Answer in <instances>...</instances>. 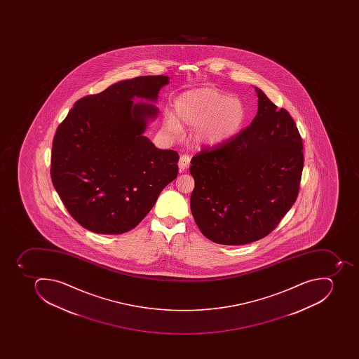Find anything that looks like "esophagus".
<instances>
[{"label":"esophagus","mask_w":359,"mask_h":359,"mask_svg":"<svg viewBox=\"0 0 359 359\" xmlns=\"http://www.w3.org/2000/svg\"><path fill=\"white\" fill-rule=\"evenodd\" d=\"M189 163H191V157H189V155H182L181 158H180V161H178L180 170L183 172V170H187L189 166Z\"/></svg>","instance_id":"obj_1"}]
</instances>
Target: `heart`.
Instances as JSON below:
<instances>
[{
	"mask_svg": "<svg viewBox=\"0 0 359 359\" xmlns=\"http://www.w3.org/2000/svg\"><path fill=\"white\" fill-rule=\"evenodd\" d=\"M174 107L175 116L165 114V129L176 136L181 126L196 127L195 140L204 146H217L233 138L247 118L243 101L217 88L189 90L176 100Z\"/></svg>",
	"mask_w": 359,
	"mask_h": 359,
	"instance_id": "obj_1",
	"label": "heart"
}]
</instances>
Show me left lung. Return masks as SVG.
<instances>
[{"label": "left lung", "mask_w": 359, "mask_h": 359, "mask_svg": "<svg viewBox=\"0 0 359 359\" xmlns=\"http://www.w3.org/2000/svg\"><path fill=\"white\" fill-rule=\"evenodd\" d=\"M257 114L237 136L193 157L191 211L213 243L239 246L271 233L291 209L302 177V137L291 114L255 88Z\"/></svg>", "instance_id": "left-lung-1"}]
</instances>
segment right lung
I'll return each instance as SVG.
<instances>
[{
  "instance_id": "right-lung-1",
  "label": "right lung",
  "mask_w": 359,
  "mask_h": 359,
  "mask_svg": "<svg viewBox=\"0 0 359 359\" xmlns=\"http://www.w3.org/2000/svg\"><path fill=\"white\" fill-rule=\"evenodd\" d=\"M168 83L158 75L111 85L79 100L57 128L51 181L69 215L90 231H130L177 176L175 150L158 149L142 135L157 107L133 101H156Z\"/></svg>"
}]
</instances>
